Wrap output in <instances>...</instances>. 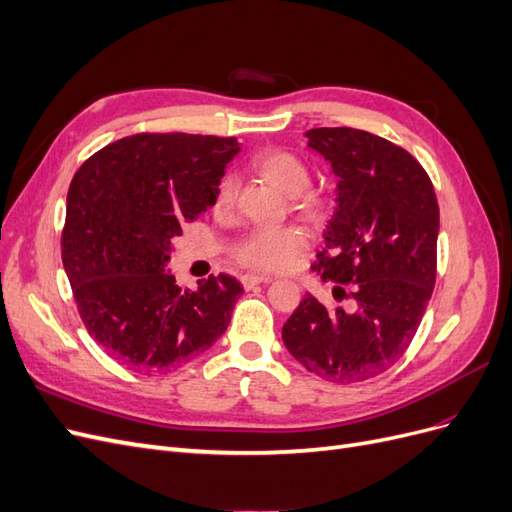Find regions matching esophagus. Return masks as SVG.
I'll use <instances>...</instances> for the list:
<instances>
[{
    "instance_id": "obj_1",
    "label": "esophagus",
    "mask_w": 512,
    "mask_h": 512,
    "mask_svg": "<svg viewBox=\"0 0 512 512\" xmlns=\"http://www.w3.org/2000/svg\"><path fill=\"white\" fill-rule=\"evenodd\" d=\"M273 277H269V275H256V273H247V275H243L241 277V284L245 286V288H254L256 284H267V282H271Z\"/></svg>"
}]
</instances>
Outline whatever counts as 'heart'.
<instances>
[{"mask_svg":"<svg viewBox=\"0 0 512 512\" xmlns=\"http://www.w3.org/2000/svg\"><path fill=\"white\" fill-rule=\"evenodd\" d=\"M252 166L260 177L271 181L290 196L292 207L305 215H318L322 211V196L309 188L312 173L309 166L297 153L286 149H265L254 156ZM237 196L235 175H224L218 194H215V209L228 211ZM307 247V235L297 226L284 228H256L250 232L235 250V258L243 267L254 271H284L292 267Z\"/></svg>","mask_w":512,"mask_h":512,"instance_id":"b5f03b06","label":"heart"}]
</instances>
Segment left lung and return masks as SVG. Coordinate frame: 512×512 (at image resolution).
Masks as SVG:
<instances>
[{"instance_id":"obj_1","label":"left lung","mask_w":512,"mask_h":512,"mask_svg":"<svg viewBox=\"0 0 512 512\" xmlns=\"http://www.w3.org/2000/svg\"><path fill=\"white\" fill-rule=\"evenodd\" d=\"M305 136L337 177V207L316 269L324 282L352 284L354 309L329 312L307 294L282 339L312 374L361 382L395 365L423 320L436 284L438 200L425 168L386 138L354 128ZM337 292L346 297L342 286Z\"/></svg>"}]
</instances>
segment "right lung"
I'll list each match as a JSON object with an SVG mask.
<instances>
[{
    "mask_svg": "<svg viewBox=\"0 0 512 512\" xmlns=\"http://www.w3.org/2000/svg\"><path fill=\"white\" fill-rule=\"evenodd\" d=\"M239 151L237 138L134 134L76 170L61 260L89 335L130 369L188 363L226 331L243 286L220 273L181 290L166 262Z\"/></svg>",
    "mask_w": 512,
    "mask_h": 512,
    "instance_id": "add662e5",
    "label": "right lung"
}]
</instances>
